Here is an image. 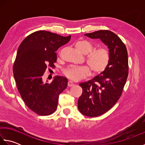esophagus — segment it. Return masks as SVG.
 Instances as JSON below:
<instances>
[{"mask_svg":"<svg viewBox=\"0 0 145 145\" xmlns=\"http://www.w3.org/2000/svg\"><path fill=\"white\" fill-rule=\"evenodd\" d=\"M73 85H74V84L72 81H69L68 82V87H72Z\"/></svg>","mask_w":145,"mask_h":145,"instance_id":"obj_1","label":"esophagus"}]
</instances>
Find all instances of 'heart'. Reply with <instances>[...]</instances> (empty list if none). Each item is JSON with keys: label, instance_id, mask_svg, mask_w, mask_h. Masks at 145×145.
Here are the masks:
<instances>
[{"label": "heart", "instance_id": "1", "mask_svg": "<svg viewBox=\"0 0 145 145\" xmlns=\"http://www.w3.org/2000/svg\"><path fill=\"white\" fill-rule=\"evenodd\" d=\"M75 46L82 53L84 54L89 53L87 56V63L93 74L100 73L106 69L110 59L108 50L105 48H100L91 51L93 49V46L90 42L86 40L77 42ZM89 68L86 65L70 66L64 70L63 74L73 81H79L89 75L90 72Z\"/></svg>", "mask_w": 145, "mask_h": 145}]
</instances>
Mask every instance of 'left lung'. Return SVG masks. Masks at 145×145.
I'll return each instance as SVG.
<instances>
[{"label":"left lung","mask_w":145,"mask_h":145,"mask_svg":"<svg viewBox=\"0 0 145 145\" xmlns=\"http://www.w3.org/2000/svg\"><path fill=\"white\" fill-rule=\"evenodd\" d=\"M85 35L100 39L108 46L110 55L108 65L102 73L79 84L83 90L78 101L80 112L95 117L112 108L121 97L128 75V52L121 40L110 30H98Z\"/></svg>","instance_id":"1"}]
</instances>
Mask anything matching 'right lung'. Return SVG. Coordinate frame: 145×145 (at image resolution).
I'll return each instance as SVG.
<instances>
[{
    "label": "right lung",
    "mask_w": 145,
    "mask_h": 145,
    "mask_svg": "<svg viewBox=\"0 0 145 145\" xmlns=\"http://www.w3.org/2000/svg\"><path fill=\"white\" fill-rule=\"evenodd\" d=\"M70 39L40 30L27 36L18 47L13 67L17 89L26 105L39 115L56 110L59 95L67 87L65 77L55 76L51 83H44L42 76L48 65L54 67L55 52Z\"/></svg>",
    "instance_id": "1"
}]
</instances>
